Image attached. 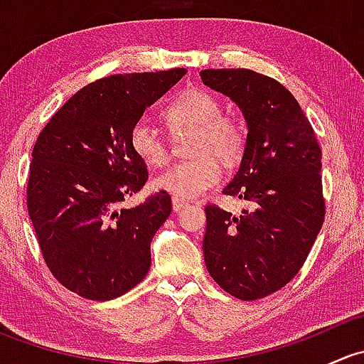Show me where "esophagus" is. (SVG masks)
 <instances>
[{"label":"esophagus","mask_w":364,"mask_h":364,"mask_svg":"<svg viewBox=\"0 0 364 364\" xmlns=\"http://www.w3.org/2000/svg\"><path fill=\"white\" fill-rule=\"evenodd\" d=\"M185 208H188V203H186V200L176 199V197H172V209H174L176 213L181 211V209H185Z\"/></svg>","instance_id":"1"}]
</instances>
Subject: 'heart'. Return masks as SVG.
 Segmentation results:
<instances>
[{
  "mask_svg": "<svg viewBox=\"0 0 364 364\" xmlns=\"http://www.w3.org/2000/svg\"><path fill=\"white\" fill-rule=\"evenodd\" d=\"M172 134L196 132L192 144L193 160L181 161L155 178L153 186L176 199H196L216 186L222 179V160L234 165L243 156L245 130L236 119L223 114L222 104L213 95L190 90L179 95L164 111ZM130 148L149 167H164L171 151L159 132L148 121H139L130 132ZM217 158L215 159L214 156Z\"/></svg>",
  "mask_w": 364,
  "mask_h": 364,
  "instance_id": "1",
  "label": "heart"
}]
</instances>
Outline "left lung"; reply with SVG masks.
I'll return each instance as SVG.
<instances>
[{
  "mask_svg": "<svg viewBox=\"0 0 364 364\" xmlns=\"http://www.w3.org/2000/svg\"><path fill=\"white\" fill-rule=\"evenodd\" d=\"M200 79L229 97L247 121L240 171L223 193L250 204L237 216L205 205V267L230 296L260 299L296 277L321 232V146L278 80L247 68L203 70Z\"/></svg>",
  "mask_w": 364,
  "mask_h": 364,
  "instance_id": "8db88e82",
  "label": "left lung"
}]
</instances>
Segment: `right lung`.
Here are the masks:
<instances>
[{"label":"right lung","mask_w":364,"mask_h":364,"mask_svg":"<svg viewBox=\"0 0 364 364\" xmlns=\"http://www.w3.org/2000/svg\"><path fill=\"white\" fill-rule=\"evenodd\" d=\"M186 73L111 75L77 91L40 132L28 179V213L50 273L93 301L123 296L151 266V240L172 211L168 193L121 208L148 181L130 132Z\"/></svg>","instance_id":"obj_1"}]
</instances>
